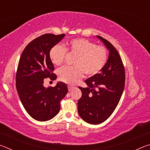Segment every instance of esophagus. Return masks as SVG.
<instances>
[{"label":"esophagus","instance_id":"34e87169","mask_svg":"<svg viewBox=\"0 0 150 150\" xmlns=\"http://www.w3.org/2000/svg\"><path fill=\"white\" fill-rule=\"evenodd\" d=\"M67 87H68V90H69V91H71L72 89H73V88H74V87H72V86H70V85H68Z\"/></svg>","mask_w":150,"mask_h":150}]
</instances>
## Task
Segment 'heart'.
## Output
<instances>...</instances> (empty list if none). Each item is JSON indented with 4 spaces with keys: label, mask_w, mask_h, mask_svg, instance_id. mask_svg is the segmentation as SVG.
<instances>
[{
    "label": "heart",
    "mask_w": 150,
    "mask_h": 150,
    "mask_svg": "<svg viewBox=\"0 0 150 150\" xmlns=\"http://www.w3.org/2000/svg\"><path fill=\"white\" fill-rule=\"evenodd\" d=\"M66 52L75 55L73 65L63 67L58 71L59 79L68 84L74 85L81 80L83 74L93 77L99 73L108 60V52L102 45L85 38H75L67 42L64 47L55 45L49 52L50 59L55 65H62L65 60Z\"/></svg>",
    "instance_id": "heart-1"
}]
</instances>
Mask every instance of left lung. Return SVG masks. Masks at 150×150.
Listing matches in <instances>:
<instances>
[{
  "instance_id": "obj_1",
  "label": "left lung",
  "mask_w": 150,
  "mask_h": 150,
  "mask_svg": "<svg viewBox=\"0 0 150 150\" xmlns=\"http://www.w3.org/2000/svg\"><path fill=\"white\" fill-rule=\"evenodd\" d=\"M96 36L109 51L107 63L99 73L85 81L88 87H79L82 92L78 100L79 115L91 124H99L110 117L120 101L125 85V69L118 51L108 40Z\"/></svg>"
}]
</instances>
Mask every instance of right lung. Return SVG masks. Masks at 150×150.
<instances>
[{
	"label": "right lung",
	"mask_w": 150,
	"mask_h": 150,
	"mask_svg": "<svg viewBox=\"0 0 150 150\" xmlns=\"http://www.w3.org/2000/svg\"><path fill=\"white\" fill-rule=\"evenodd\" d=\"M65 36L64 34H45L28 44L20 56L16 74V87L20 99L30 116L38 121H47L60 110V102L68 92L65 83L44 87V79L55 80L54 66L49 52Z\"/></svg>",
	"instance_id": "1"
}]
</instances>
